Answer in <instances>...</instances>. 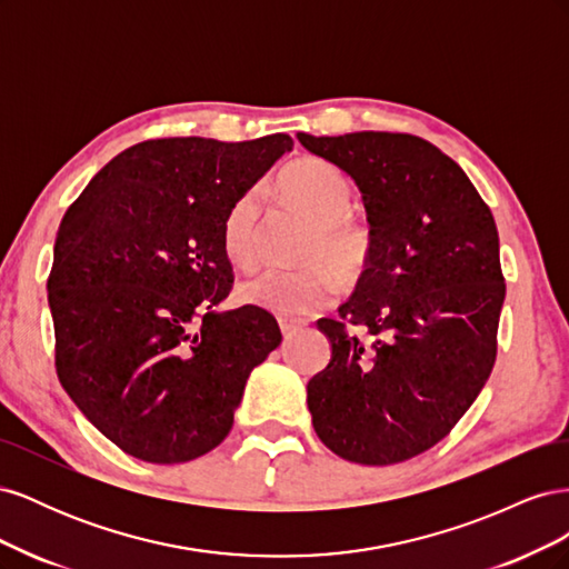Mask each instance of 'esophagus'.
<instances>
[{
  "mask_svg": "<svg viewBox=\"0 0 569 569\" xmlns=\"http://www.w3.org/2000/svg\"><path fill=\"white\" fill-rule=\"evenodd\" d=\"M306 322L303 320H297V318H280V330L284 337H291L297 335L299 330H303Z\"/></svg>",
  "mask_w": 569,
  "mask_h": 569,
  "instance_id": "obj_1",
  "label": "esophagus"
}]
</instances>
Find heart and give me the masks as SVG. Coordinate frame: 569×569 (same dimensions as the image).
Listing matches in <instances>:
<instances>
[{
	"mask_svg": "<svg viewBox=\"0 0 569 569\" xmlns=\"http://www.w3.org/2000/svg\"><path fill=\"white\" fill-rule=\"evenodd\" d=\"M284 199L299 209L311 230L301 244L303 266L263 268L239 284V299L278 316H301L330 301L337 278L351 280L366 268L372 232L351 213L353 187L343 170L318 157H301L280 173ZM261 199L256 189L239 194L220 226V244L228 261L249 268L258 249Z\"/></svg>",
	"mask_w": 569,
	"mask_h": 569,
	"instance_id": "1",
	"label": "heart"
}]
</instances>
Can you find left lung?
<instances>
[{
    "instance_id": "left-lung-1",
    "label": "left lung",
    "mask_w": 569,
    "mask_h": 569,
    "mask_svg": "<svg viewBox=\"0 0 569 569\" xmlns=\"http://www.w3.org/2000/svg\"><path fill=\"white\" fill-rule=\"evenodd\" d=\"M297 137L356 180L372 232L353 297L318 320L332 358L306 387L308 410L343 460L403 462L451 432L493 370L506 299L496 222L422 137Z\"/></svg>"
}]
</instances>
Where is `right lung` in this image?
Returning a JSON list of instances; mask_svg holds the SVG:
<instances>
[{
    "label": "right lung",
    "mask_w": 569,
    "mask_h": 569,
    "mask_svg": "<svg viewBox=\"0 0 569 569\" xmlns=\"http://www.w3.org/2000/svg\"><path fill=\"white\" fill-rule=\"evenodd\" d=\"M291 147L284 132L147 140L111 159L66 211L47 280L57 375L128 456L173 465L213 451L249 372L280 347L263 308L216 306L234 282L222 218Z\"/></svg>",
    "instance_id": "right-lung-1"
}]
</instances>
